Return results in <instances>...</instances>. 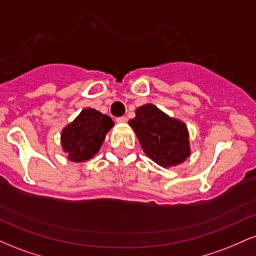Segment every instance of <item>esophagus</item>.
<instances>
[{
    "label": "esophagus",
    "instance_id": "esophagus-1",
    "mask_svg": "<svg viewBox=\"0 0 256 256\" xmlns=\"http://www.w3.org/2000/svg\"><path fill=\"white\" fill-rule=\"evenodd\" d=\"M116 122H128V116H119V118H116Z\"/></svg>",
    "mask_w": 256,
    "mask_h": 256
}]
</instances>
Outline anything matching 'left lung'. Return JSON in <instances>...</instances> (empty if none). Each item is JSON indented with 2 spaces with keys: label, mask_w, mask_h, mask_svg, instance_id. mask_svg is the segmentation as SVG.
Segmentation results:
<instances>
[{
  "label": "left lung",
  "mask_w": 256,
  "mask_h": 256,
  "mask_svg": "<svg viewBox=\"0 0 256 256\" xmlns=\"http://www.w3.org/2000/svg\"><path fill=\"white\" fill-rule=\"evenodd\" d=\"M136 132L143 150L164 167L176 166L189 156L186 126L170 118L154 104L136 110V116L128 122Z\"/></svg>",
  "instance_id": "1"
}]
</instances>
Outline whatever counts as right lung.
<instances>
[{
	"mask_svg": "<svg viewBox=\"0 0 256 256\" xmlns=\"http://www.w3.org/2000/svg\"><path fill=\"white\" fill-rule=\"evenodd\" d=\"M114 125L113 120L106 114L92 108H85L80 114L64 128L61 143L68 158L74 162L89 160L100 150L106 134Z\"/></svg>",
	"mask_w": 256,
	"mask_h": 256,
	"instance_id": "obj_1",
	"label": "right lung"
}]
</instances>
